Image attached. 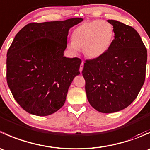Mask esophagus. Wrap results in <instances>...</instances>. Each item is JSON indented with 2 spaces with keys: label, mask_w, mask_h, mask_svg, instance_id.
Masks as SVG:
<instances>
[{
  "label": "esophagus",
  "mask_w": 150,
  "mask_h": 150,
  "mask_svg": "<svg viewBox=\"0 0 150 150\" xmlns=\"http://www.w3.org/2000/svg\"><path fill=\"white\" fill-rule=\"evenodd\" d=\"M83 65H84V62H82L81 64V67H80V72H82L83 69Z\"/></svg>",
  "instance_id": "esophagus-1"
}]
</instances>
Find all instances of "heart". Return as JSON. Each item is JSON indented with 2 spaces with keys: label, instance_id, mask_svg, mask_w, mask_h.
<instances>
[{
  "label": "heart",
  "instance_id": "obj_1",
  "mask_svg": "<svg viewBox=\"0 0 150 150\" xmlns=\"http://www.w3.org/2000/svg\"><path fill=\"white\" fill-rule=\"evenodd\" d=\"M114 38V28L110 22L103 20L88 21L74 30L68 48L74 54H77L79 48H83L87 57L98 58L110 49Z\"/></svg>",
  "mask_w": 150,
  "mask_h": 150
}]
</instances>
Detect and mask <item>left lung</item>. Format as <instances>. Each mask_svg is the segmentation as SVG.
<instances>
[{"mask_svg": "<svg viewBox=\"0 0 150 150\" xmlns=\"http://www.w3.org/2000/svg\"><path fill=\"white\" fill-rule=\"evenodd\" d=\"M115 39L103 56L86 60L83 76L89 103L103 113L120 111L132 103L144 85L147 51L137 30L116 20Z\"/></svg>", "mask_w": 150, "mask_h": 150, "instance_id": "1", "label": "left lung"}]
</instances>
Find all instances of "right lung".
<instances>
[{
  "label": "right lung",
  "mask_w": 150,
  "mask_h": 150,
  "mask_svg": "<svg viewBox=\"0 0 150 150\" xmlns=\"http://www.w3.org/2000/svg\"><path fill=\"white\" fill-rule=\"evenodd\" d=\"M83 20L30 23L16 35L7 52L6 80L14 99L26 112L47 116L64 105L81 63L77 57H64L68 32Z\"/></svg>",
  "instance_id": "obj_1"
}]
</instances>
